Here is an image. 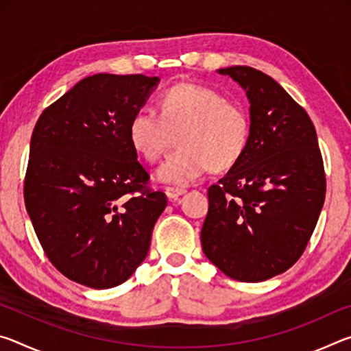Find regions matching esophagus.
Instances as JSON below:
<instances>
[{
    "label": "esophagus",
    "instance_id": "1",
    "mask_svg": "<svg viewBox=\"0 0 351 351\" xmlns=\"http://www.w3.org/2000/svg\"><path fill=\"white\" fill-rule=\"evenodd\" d=\"M186 193V189H181V187H165V195H167L169 199H178L181 197V195Z\"/></svg>",
    "mask_w": 351,
    "mask_h": 351
}]
</instances>
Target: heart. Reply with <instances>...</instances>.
<instances>
[{"label": "heart", "mask_w": 351, "mask_h": 351, "mask_svg": "<svg viewBox=\"0 0 351 351\" xmlns=\"http://www.w3.org/2000/svg\"><path fill=\"white\" fill-rule=\"evenodd\" d=\"M178 138L180 148L158 169L159 181L187 186L206 171L228 170L240 161L251 138V122L241 105L221 93L192 83L169 88L159 112L141 108L133 114L128 138L148 162L158 161Z\"/></svg>", "instance_id": "obj_1"}]
</instances>
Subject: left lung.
<instances>
[{
  "instance_id": "8db88e82",
  "label": "left lung",
  "mask_w": 351,
  "mask_h": 351,
  "mask_svg": "<svg viewBox=\"0 0 351 351\" xmlns=\"http://www.w3.org/2000/svg\"><path fill=\"white\" fill-rule=\"evenodd\" d=\"M217 73L245 90L251 138L207 190L201 246L223 274L263 282L289 269L310 241L325 199L322 154L310 116L272 77L249 66Z\"/></svg>"
}]
</instances>
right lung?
<instances>
[{"label": "right lung", "mask_w": 351, "mask_h": 351, "mask_svg": "<svg viewBox=\"0 0 351 351\" xmlns=\"http://www.w3.org/2000/svg\"><path fill=\"white\" fill-rule=\"evenodd\" d=\"M159 77L96 74L41 112L31 138L25 203L51 263L85 287L133 276L167 206L128 138Z\"/></svg>", "instance_id": "add662e5"}]
</instances>
